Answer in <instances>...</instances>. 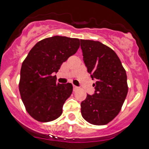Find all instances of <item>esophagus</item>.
Segmentation results:
<instances>
[{"label": "esophagus", "mask_w": 149, "mask_h": 149, "mask_svg": "<svg viewBox=\"0 0 149 149\" xmlns=\"http://www.w3.org/2000/svg\"><path fill=\"white\" fill-rule=\"evenodd\" d=\"M78 89H79V87H77V86H76V85H73V91H77Z\"/></svg>", "instance_id": "1"}]
</instances>
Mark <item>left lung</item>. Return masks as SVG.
Returning <instances> with one entry per match:
<instances>
[{
    "label": "left lung",
    "mask_w": 149,
    "mask_h": 149,
    "mask_svg": "<svg viewBox=\"0 0 149 149\" xmlns=\"http://www.w3.org/2000/svg\"><path fill=\"white\" fill-rule=\"evenodd\" d=\"M80 42L88 72L97 80L95 93L81 103V113L91 125H107L119 113L127 94L126 71L111 48L99 41Z\"/></svg>",
    "instance_id": "1"
}]
</instances>
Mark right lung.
<instances>
[{
    "instance_id": "obj_1",
    "label": "right lung",
    "mask_w": 149,
    "mask_h": 149,
    "mask_svg": "<svg viewBox=\"0 0 149 149\" xmlns=\"http://www.w3.org/2000/svg\"><path fill=\"white\" fill-rule=\"evenodd\" d=\"M77 38L54 36L39 41L22 64L19 88L26 111L40 122L60 117L66 100L73 92L71 83L56 82L63 62L79 48Z\"/></svg>"
}]
</instances>
